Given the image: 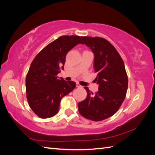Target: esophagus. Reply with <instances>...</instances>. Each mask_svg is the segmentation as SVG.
I'll use <instances>...</instances> for the list:
<instances>
[{
    "instance_id": "34e87169",
    "label": "esophagus",
    "mask_w": 155,
    "mask_h": 155,
    "mask_svg": "<svg viewBox=\"0 0 155 155\" xmlns=\"http://www.w3.org/2000/svg\"><path fill=\"white\" fill-rule=\"evenodd\" d=\"M76 87H77L78 88H81V87H82V86L80 85V84L78 83H76Z\"/></svg>"
}]
</instances>
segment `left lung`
Returning a JSON list of instances; mask_svg holds the SVG:
<instances>
[{
    "label": "left lung",
    "instance_id": "1",
    "mask_svg": "<svg viewBox=\"0 0 155 155\" xmlns=\"http://www.w3.org/2000/svg\"><path fill=\"white\" fill-rule=\"evenodd\" d=\"M83 43L94 55V68L98 91L93 94L87 87V96L78 104L79 113L94 121L105 120L118 110L126 96L128 78L123 59L110 42L99 37H82Z\"/></svg>",
    "mask_w": 155,
    "mask_h": 155
}]
</instances>
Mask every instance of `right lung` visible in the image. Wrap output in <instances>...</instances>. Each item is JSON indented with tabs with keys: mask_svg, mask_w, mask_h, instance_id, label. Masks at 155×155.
<instances>
[{
	"mask_svg": "<svg viewBox=\"0 0 155 155\" xmlns=\"http://www.w3.org/2000/svg\"><path fill=\"white\" fill-rule=\"evenodd\" d=\"M81 39L82 37L77 35L60 37L33 60L26 78V92L29 106L39 118L55 116L62 98L76 87L75 82L59 79L57 75L63 70L67 53L82 43Z\"/></svg>",
	"mask_w": 155,
	"mask_h": 155,
	"instance_id": "obj_1",
	"label": "right lung"
}]
</instances>
